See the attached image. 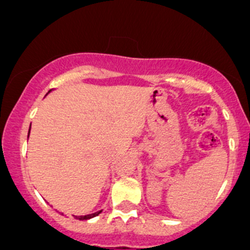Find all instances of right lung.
<instances>
[{"label":"right lung","instance_id":"right-lung-1","mask_svg":"<svg viewBox=\"0 0 250 250\" xmlns=\"http://www.w3.org/2000/svg\"><path fill=\"white\" fill-rule=\"evenodd\" d=\"M29 133H30V130H29ZM102 213V210H99V211H95V213H93V214H88V215H81V216H75V218L76 219H78V220H88V219H92V218H94V216H97V215H99V214Z\"/></svg>","mask_w":250,"mask_h":250}]
</instances>
